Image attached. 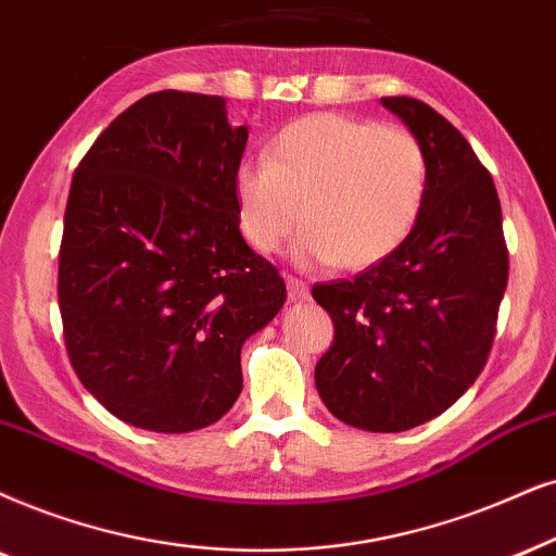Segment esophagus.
<instances>
[{
	"instance_id": "34e87169",
	"label": "esophagus",
	"mask_w": 556,
	"mask_h": 556,
	"mask_svg": "<svg viewBox=\"0 0 556 556\" xmlns=\"http://www.w3.org/2000/svg\"><path fill=\"white\" fill-rule=\"evenodd\" d=\"M287 290H290V300L300 302V300H307L311 298V287H307V282H302L300 277H287Z\"/></svg>"
}]
</instances>
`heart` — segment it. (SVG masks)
Listing matches in <instances>:
<instances>
[{
    "instance_id": "obj_1",
    "label": "heart",
    "mask_w": 556,
    "mask_h": 556,
    "mask_svg": "<svg viewBox=\"0 0 556 556\" xmlns=\"http://www.w3.org/2000/svg\"><path fill=\"white\" fill-rule=\"evenodd\" d=\"M424 143L405 128L315 112L285 125L262 164L233 172L236 220L256 254L279 251L292 230L298 254L359 271L395 254L428 197Z\"/></svg>"
}]
</instances>
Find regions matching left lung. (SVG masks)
I'll use <instances>...</instances> for the list:
<instances>
[{
    "instance_id": "left-lung-1",
    "label": "left lung",
    "mask_w": 556,
    "mask_h": 556,
    "mask_svg": "<svg viewBox=\"0 0 556 556\" xmlns=\"http://www.w3.org/2000/svg\"><path fill=\"white\" fill-rule=\"evenodd\" d=\"M382 104L424 143L428 197L395 254L313 287L336 328L315 384L343 424L397 433L441 416L480 377L508 285V245L495 181L467 138L413 97Z\"/></svg>"
}]
</instances>
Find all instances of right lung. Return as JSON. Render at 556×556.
I'll return each instance as SVG.
<instances>
[{"instance_id":"add662e5","label":"right lung","mask_w":556,"mask_h":556,"mask_svg":"<svg viewBox=\"0 0 556 556\" xmlns=\"http://www.w3.org/2000/svg\"><path fill=\"white\" fill-rule=\"evenodd\" d=\"M249 140L223 97L153 91L112 121L74 172L59 307L81 384L125 424L187 433L243 390L241 346L287 290L243 241L233 172Z\"/></svg>"}]
</instances>
